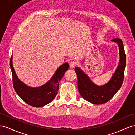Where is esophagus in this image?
<instances>
[{
  "instance_id": "obj_1",
  "label": "esophagus",
  "mask_w": 135,
  "mask_h": 135,
  "mask_svg": "<svg viewBox=\"0 0 135 135\" xmlns=\"http://www.w3.org/2000/svg\"><path fill=\"white\" fill-rule=\"evenodd\" d=\"M77 64V63L75 61H71L70 63V66L71 68H74V67H75L76 65Z\"/></svg>"
}]
</instances>
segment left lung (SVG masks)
<instances>
[{
  "label": "left lung",
  "instance_id": "1",
  "mask_svg": "<svg viewBox=\"0 0 135 135\" xmlns=\"http://www.w3.org/2000/svg\"><path fill=\"white\" fill-rule=\"evenodd\" d=\"M112 41L119 45L120 60L118 67L108 83L99 87L93 83L80 68H75L78 77L79 93L83 98L94 104H102L108 102L119 91L123 83L126 65V55L122 39L119 38H116Z\"/></svg>",
  "mask_w": 135,
  "mask_h": 135
}]
</instances>
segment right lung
<instances>
[{
	"label": "right lung",
	"instance_id": "add662e5",
	"mask_svg": "<svg viewBox=\"0 0 135 135\" xmlns=\"http://www.w3.org/2000/svg\"><path fill=\"white\" fill-rule=\"evenodd\" d=\"M12 55L10 59V67L12 75L13 87L16 93L23 100L34 107H40L48 104L56 97L59 90V83L64 73L68 70V63L62 64L46 84L38 88L29 87L20 81L12 65Z\"/></svg>",
	"mask_w": 135,
	"mask_h": 135
}]
</instances>
